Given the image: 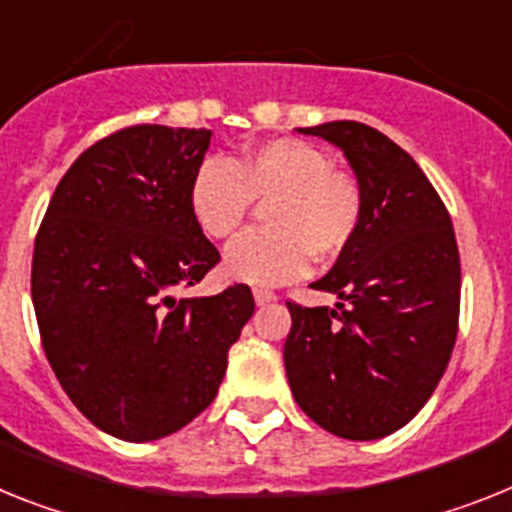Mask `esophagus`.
<instances>
[{
    "label": "esophagus",
    "instance_id": "34e87169",
    "mask_svg": "<svg viewBox=\"0 0 512 512\" xmlns=\"http://www.w3.org/2000/svg\"><path fill=\"white\" fill-rule=\"evenodd\" d=\"M253 300H256V305H269L277 300V295L269 290H253Z\"/></svg>",
    "mask_w": 512,
    "mask_h": 512
}]
</instances>
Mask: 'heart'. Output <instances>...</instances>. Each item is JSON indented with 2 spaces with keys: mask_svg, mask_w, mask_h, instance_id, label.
I'll use <instances>...</instances> for the list:
<instances>
[{
  "mask_svg": "<svg viewBox=\"0 0 512 512\" xmlns=\"http://www.w3.org/2000/svg\"><path fill=\"white\" fill-rule=\"evenodd\" d=\"M253 202L266 204V227L235 238L222 261L227 277L246 285L290 282L310 256L321 264L339 259L360 230L357 183L300 139L256 144L233 163L207 157L191 178L189 209L209 238H230Z\"/></svg>",
  "mask_w": 512,
  "mask_h": 512,
  "instance_id": "obj_1",
  "label": "heart"
}]
</instances>
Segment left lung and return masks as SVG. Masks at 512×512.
I'll list each match as a JSON object with an SVG mask.
<instances>
[{
    "instance_id": "1",
    "label": "left lung",
    "mask_w": 512,
    "mask_h": 512,
    "mask_svg": "<svg viewBox=\"0 0 512 512\" xmlns=\"http://www.w3.org/2000/svg\"><path fill=\"white\" fill-rule=\"evenodd\" d=\"M298 131L344 152L362 220L331 272L310 285L339 303H287V381L331 435L386 438L427 404L456 344L461 261L451 214L422 168L373 126L329 121Z\"/></svg>"
}]
</instances>
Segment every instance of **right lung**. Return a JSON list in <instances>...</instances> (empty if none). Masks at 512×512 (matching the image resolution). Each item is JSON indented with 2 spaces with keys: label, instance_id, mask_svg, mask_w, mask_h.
Instances as JSON below:
<instances>
[{
  "label": "right lung",
  "instance_id": "add662e5",
  "mask_svg": "<svg viewBox=\"0 0 512 512\" xmlns=\"http://www.w3.org/2000/svg\"><path fill=\"white\" fill-rule=\"evenodd\" d=\"M209 129L142 124L82 152L33 251V308L72 404L129 443L165 438L212 404L253 316L246 285L176 298L220 261L189 209Z\"/></svg>",
  "mask_w": 512,
  "mask_h": 512
}]
</instances>
